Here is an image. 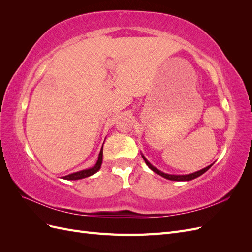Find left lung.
Segmentation results:
<instances>
[{
  "label": "left lung",
  "instance_id": "obj_1",
  "mask_svg": "<svg viewBox=\"0 0 252 252\" xmlns=\"http://www.w3.org/2000/svg\"><path fill=\"white\" fill-rule=\"evenodd\" d=\"M142 158H144V161H145V163H146V165L149 167V168L154 171V172H156V173H158V175H161V177H163V178H165V179H167V180H170V181H191V180H193V179H195V178H197V177H200V175H202L203 173H205L206 171H207L210 167L213 165V164H211V165H209V166H207V167H205V168H203V169H201V170H199V171H196V172H193V173H189V174H182V175H180V174H168V173H164V172H162L161 170H158V168H156L155 166H152L149 162H148V159L145 158L143 155H142Z\"/></svg>",
  "mask_w": 252,
  "mask_h": 252
}]
</instances>
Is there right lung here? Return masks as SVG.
Instances as JSON below:
<instances>
[{
	"instance_id": "1",
	"label": "right lung",
	"mask_w": 252,
	"mask_h": 252,
	"mask_svg": "<svg viewBox=\"0 0 252 252\" xmlns=\"http://www.w3.org/2000/svg\"><path fill=\"white\" fill-rule=\"evenodd\" d=\"M102 163H103V147L101 148L100 154H98V158H97V161H96V163L94 167H91V168H88V169H84V170H81V171H78V172H73V173H70L68 175H65V177H63V179L64 180L75 181V180H81V179L88 178V177H90V175H93V174H94L95 172L100 170Z\"/></svg>"
}]
</instances>
